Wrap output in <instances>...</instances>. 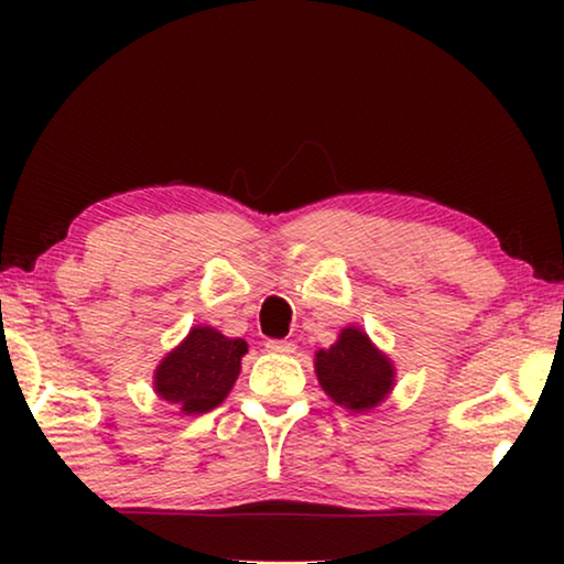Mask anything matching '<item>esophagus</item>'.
<instances>
[{"mask_svg": "<svg viewBox=\"0 0 564 564\" xmlns=\"http://www.w3.org/2000/svg\"><path fill=\"white\" fill-rule=\"evenodd\" d=\"M267 349L274 354H295V341H267Z\"/></svg>", "mask_w": 564, "mask_h": 564, "instance_id": "34e87169", "label": "esophagus"}]
</instances>
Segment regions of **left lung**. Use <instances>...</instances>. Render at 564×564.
<instances>
[{"instance_id":"1","label":"left lung","mask_w":564,"mask_h":564,"mask_svg":"<svg viewBox=\"0 0 564 564\" xmlns=\"http://www.w3.org/2000/svg\"><path fill=\"white\" fill-rule=\"evenodd\" d=\"M315 377L336 405L369 413L395 388V365L388 354L377 349L367 330L346 326L336 344L315 351Z\"/></svg>"}]
</instances>
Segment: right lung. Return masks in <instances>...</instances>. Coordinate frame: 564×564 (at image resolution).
Returning a JSON list of instances; mask_svg holds the SVG:
<instances>
[{"mask_svg": "<svg viewBox=\"0 0 564 564\" xmlns=\"http://www.w3.org/2000/svg\"><path fill=\"white\" fill-rule=\"evenodd\" d=\"M249 351L243 338H228L213 326H195L153 372V390L184 415L218 408L234 390L241 359Z\"/></svg>", "mask_w": 564, "mask_h": 564, "instance_id": "1", "label": "right lung"}]
</instances>
